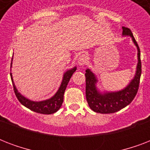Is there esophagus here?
<instances>
[{
    "mask_svg": "<svg viewBox=\"0 0 150 150\" xmlns=\"http://www.w3.org/2000/svg\"><path fill=\"white\" fill-rule=\"evenodd\" d=\"M86 57L85 54H82V55H80L79 59H78V64H79V65L80 67H83V66L86 64Z\"/></svg>",
    "mask_w": 150,
    "mask_h": 150,
    "instance_id": "obj_1",
    "label": "esophagus"
}]
</instances>
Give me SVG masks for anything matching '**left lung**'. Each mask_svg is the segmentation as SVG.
I'll return each instance as SVG.
<instances>
[{
    "label": "left lung",
    "mask_w": 150,
    "mask_h": 150,
    "mask_svg": "<svg viewBox=\"0 0 150 150\" xmlns=\"http://www.w3.org/2000/svg\"><path fill=\"white\" fill-rule=\"evenodd\" d=\"M123 36H129L132 39L138 50V64L135 77L131 82L120 91L100 93L96 88V75L89 69L86 70V96L89 107L93 111L100 114H112L123 109L130 104L137 94L139 86L140 76L142 74V64L140 60V49L130 29L122 27Z\"/></svg>",
    "instance_id": "obj_1"
}]
</instances>
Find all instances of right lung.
<instances>
[{"instance_id": "1", "label": "right lung", "mask_w": 150, "mask_h": 150, "mask_svg": "<svg viewBox=\"0 0 150 150\" xmlns=\"http://www.w3.org/2000/svg\"><path fill=\"white\" fill-rule=\"evenodd\" d=\"M11 64H12V62H11ZM75 71H76V67L67 71L64 74L63 79H62L61 86L59 87L57 92L54 94V96H53L51 98L48 99V100L39 101V102L32 101V100L25 98V96H22V94L18 93V89L15 87V83L13 82L11 73V81H12L15 96L18 98V101L23 106L29 108V110H31L33 111L39 113V114H51L57 112L61 108L62 103H63L64 93V91H65L66 87L68 86V83L69 82V80H70L71 77V75H73V73L75 72Z\"/></svg>"}]
</instances>
